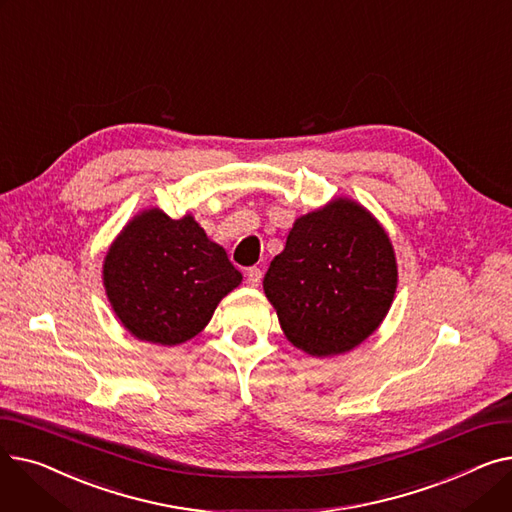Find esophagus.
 <instances>
[{"label":"esophagus","instance_id":"1","mask_svg":"<svg viewBox=\"0 0 512 512\" xmlns=\"http://www.w3.org/2000/svg\"><path fill=\"white\" fill-rule=\"evenodd\" d=\"M245 278H247L249 286H259L261 278H263V272L259 270V267H249V270L245 272Z\"/></svg>","mask_w":512,"mask_h":512}]
</instances>
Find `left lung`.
I'll return each instance as SVG.
<instances>
[{"mask_svg":"<svg viewBox=\"0 0 512 512\" xmlns=\"http://www.w3.org/2000/svg\"><path fill=\"white\" fill-rule=\"evenodd\" d=\"M396 278L384 228L355 201L336 199L294 222L263 290L286 338L328 357L351 351L382 324Z\"/></svg>","mask_w":512,"mask_h":512,"instance_id":"1","label":"left lung"}]
</instances>
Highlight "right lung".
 Listing matches in <instances>:
<instances>
[{
	"label": "right lung",
	"mask_w": 512,
	"mask_h": 512,
	"mask_svg": "<svg viewBox=\"0 0 512 512\" xmlns=\"http://www.w3.org/2000/svg\"><path fill=\"white\" fill-rule=\"evenodd\" d=\"M240 280L226 251L191 215L172 220L159 209L137 215L103 265L107 299L124 328L166 346L197 336Z\"/></svg>",
	"instance_id": "1"
}]
</instances>
